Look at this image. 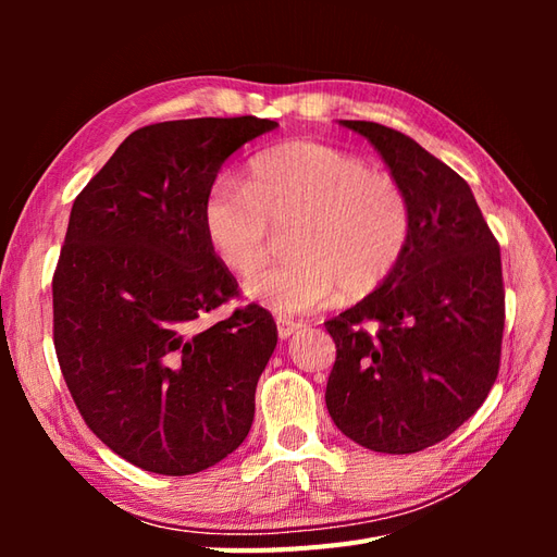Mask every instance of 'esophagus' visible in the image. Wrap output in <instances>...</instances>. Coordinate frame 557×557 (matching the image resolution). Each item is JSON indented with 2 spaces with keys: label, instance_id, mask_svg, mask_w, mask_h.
<instances>
[{
  "label": "esophagus",
  "instance_id": "34e87169",
  "mask_svg": "<svg viewBox=\"0 0 557 557\" xmlns=\"http://www.w3.org/2000/svg\"><path fill=\"white\" fill-rule=\"evenodd\" d=\"M301 327L299 320H290V318H276V330H278V336L281 339H288L290 334H295L297 330Z\"/></svg>",
  "mask_w": 557,
  "mask_h": 557
}]
</instances>
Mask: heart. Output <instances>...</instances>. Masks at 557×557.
Here are the masks:
<instances>
[{
    "label": "heart",
    "mask_w": 557,
    "mask_h": 557,
    "mask_svg": "<svg viewBox=\"0 0 557 557\" xmlns=\"http://www.w3.org/2000/svg\"><path fill=\"white\" fill-rule=\"evenodd\" d=\"M201 218L218 260L237 276L258 274L272 256L274 230L293 227V260L248 283L252 299L283 315L325 307L339 290H376L413 234L411 199L395 176L305 139L258 153L248 183L218 178Z\"/></svg>",
    "instance_id": "heart-1"
}]
</instances>
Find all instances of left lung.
Wrapping results in <instances>:
<instances>
[{"label": "left lung", "mask_w": 557, "mask_h": 557, "mask_svg": "<svg viewBox=\"0 0 557 557\" xmlns=\"http://www.w3.org/2000/svg\"><path fill=\"white\" fill-rule=\"evenodd\" d=\"M372 141L407 190V256L356 307L327 320L336 360L327 411L352 442L416 453L479 411L499 372L504 278L499 244L467 181L407 134L342 121Z\"/></svg>", "instance_id": "left-lung-1"}]
</instances>
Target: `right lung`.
Listing matches in <instances>:
<instances>
[{
  "mask_svg": "<svg viewBox=\"0 0 557 557\" xmlns=\"http://www.w3.org/2000/svg\"><path fill=\"white\" fill-rule=\"evenodd\" d=\"M269 117L146 125L78 193L53 274V344L86 425L113 453L164 476L197 474L237 450L276 348L260 305L205 232L223 162L274 129Z\"/></svg>",
  "mask_w": 557,
  "mask_h": 557,
  "instance_id": "add662e5",
  "label": "right lung"
}]
</instances>
